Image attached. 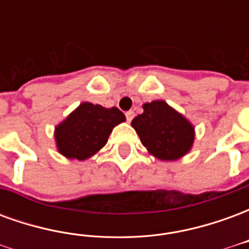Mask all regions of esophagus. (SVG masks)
<instances>
[{
  "label": "esophagus",
  "mask_w": 249,
  "mask_h": 249,
  "mask_svg": "<svg viewBox=\"0 0 249 249\" xmlns=\"http://www.w3.org/2000/svg\"><path fill=\"white\" fill-rule=\"evenodd\" d=\"M133 116H135V112H133V110H128V112L125 113L126 121H128V123H130V121H132V119H133Z\"/></svg>",
  "instance_id": "34e87169"
}]
</instances>
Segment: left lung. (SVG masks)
<instances>
[{
  "label": "left lung",
  "instance_id": "left-lung-1",
  "mask_svg": "<svg viewBox=\"0 0 249 249\" xmlns=\"http://www.w3.org/2000/svg\"><path fill=\"white\" fill-rule=\"evenodd\" d=\"M144 112L132 120V126L142 145L160 160L173 161L191 149L195 139L193 126L165 101L142 105Z\"/></svg>",
  "mask_w": 249,
  "mask_h": 249
}]
</instances>
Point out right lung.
I'll use <instances>...</instances> for the list:
<instances>
[{"label": "right lung", "mask_w": 249, "mask_h": 249, "mask_svg": "<svg viewBox=\"0 0 249 249\" xmlns=\"http://www.w3.org/2000/svg\"><path fill=\"white\" fill-rule=\"evenodd\" d=\"M123 121L120 109L82 103L56 128L57 148L68 159L85 160L107 144L112 129Z\"/></svg>", "instance_id": "obj_1"}]
</instances>
